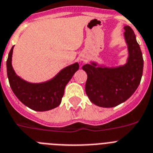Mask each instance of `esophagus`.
<instances>
[{
    "label": "esophagus",
    "mask_w": 153,
    "mask_h": 153,
    "mask_svg": "<svg viewBox=\"0 0 153 153\" xmlns=\"http://www.w3.org/2000/svg\"><path fill=\"white\" fill-rule=\"evenodd\" d=\"M82 61H85V60H84V59H82Z\"/></svg>",
    "instance_id": "34e87169"
}]
</instances>
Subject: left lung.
Wrapping results in <instances>:
<instances>
[{
  "label": "left lung",
  "mask_w": 153,
  "mask_h": 153,
  "mask_svg": "<svg viewBox=\"0 0 153 153\" xmlns=\"http://www.w3.org/2000/svg\"><path fill=\"white\" fill-rule=\"evenodd\" d=\"M124 38L128 47L124 65L109 67L90 61L82 66L87 74L85 92L92 103L100 107H114L125 102L138 87L143 71V57L134 31L124 27Z\"/></svg>",
  "instance_id": "8db88e82"
}]
</instances>
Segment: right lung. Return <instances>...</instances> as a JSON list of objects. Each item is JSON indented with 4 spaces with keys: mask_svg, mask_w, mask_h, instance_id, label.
Listing matches in <instances>:
<instances>
[{
    "mask_svg": "<svg viewBox=\"0 0 153 153\" xmlns=\"http://www.w3.org/2000/svg\"><path fill=\"white\" fill-rule=\"evenodd\" d=\"M14 46L7 60V74L11 89L23 104L36 111H47L61 104L65 88L79 68L75 62L61 69L52 79L43 82H29L19 77L12 67Z\"/></svg>",
    "mask_w": 153,
    "mask_h": 153,
    "instance_id": "obj_1",
    "label": "right lung"
}]
</instances>
